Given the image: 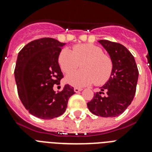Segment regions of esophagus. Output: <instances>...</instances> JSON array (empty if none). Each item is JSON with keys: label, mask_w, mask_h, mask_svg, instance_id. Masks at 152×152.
Masks as SVG:
<instances>
[{"label": "esophagus", "mask_w": 152, "mask_h": 152, "mask_svg": "<svg viewBox=\"0 0 152 152\" xmlns=\"http://www.w3.org/2000/svg\"><path fill=\"white\" fill-rule=\"evenodd\" d=\"M74 91H75V93H78V92H80V91H82V89H81V88H77V87H75V89H74Z\"/></svg>", "instance_id": "obj_1"}]
</instances>
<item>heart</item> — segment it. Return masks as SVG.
I'll use <instances>...</instances> for the list:
<instances>
[{
	"label": "heart",
	"mask_w": 152,
	"mask_h": 152,
	"mask_svg": "<svg viewBox=\"0 0 152 152\" xmlns=\"http://www.w3.org/2000/svg\"><path fill=\"white\" fill-rule=\"evenodd\" d=\"M59 66L64 73L74 71L81 64L82 70L73 72L65 77V82L73 86L83 87L94 83L104 84L112 74L113 63L103 50L92 44L75 45L73 50L63 49L58 55Z\"/></svg>",
	"instance_id": "1"
}]
</instances>
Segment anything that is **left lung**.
I'll return each instance as SVG.
<instances>
[{
    "instance_id": "obj_1",
    "label": "left lung",
    "mask_w": 152,
    "mask_h": 152,
    "mask_svg": "<svg viewBox=\"0 0 152 152\" xmlns=\"http://www.w3.org/2000/svg\"><path fill=\"white\" fill-rule=\"evenodd\" d=\"M113 63L112 74L101 91L87 102L89 110L101 117H117L132 103L136 91L139 70L135 60L124 45L108 40H99ZM103 91L106 92L105 96Z\"/></svg>"
}]
</instances>
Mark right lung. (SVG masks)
Masks as SVG:
<instances>
[{
    "mask_svg": "<svg viewBox=\"0 0 152 152\" xmlns=\"http://www.w3.org/2000/svg\"><path fill=\"white\" fill-rule=\"evenodd\" d=\"M65 45L53 38L34 40L18 55L14 75L19 98L28 112L42 119L62 115L75 94L69 85L58 93L53 89L63 77L58 58Z\"/></svg>",
    "mask_w": 152,
    "mask_h": 152,
    "instance_id": "add662e5",
    "label": "right lung"
}]
</instances>
